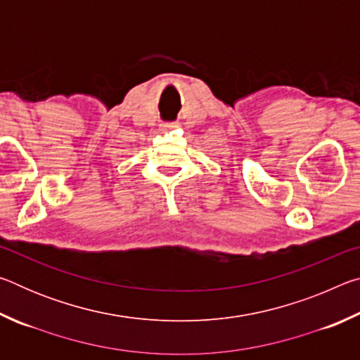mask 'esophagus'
<instances>
[{"label":"esophagus","instance_id":"1","mask_svg":"<svg viewBox=\"0 0 360 360\" xmlns=\"http://www.w3.org/2000/svg\"><path fill=\"white\" fill-rule=\"evenodd\" d=\"M162 127L165 130H172V129H178L179 127V122H165V124H162Z\"/></svg>","mask_w":360,"mask_h":360}]
</instances>
